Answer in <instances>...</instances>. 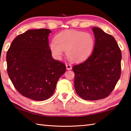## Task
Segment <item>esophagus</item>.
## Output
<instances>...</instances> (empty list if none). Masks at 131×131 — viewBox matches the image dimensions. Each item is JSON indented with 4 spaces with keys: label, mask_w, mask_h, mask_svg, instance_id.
I'll list each match as a JSON object with an SVG mask.
<instances>
[{
    "label": "esophagus",
    "mask_w": 131,
    "mask_h": 131,
    "mask_svg": "<svg viewBox=\"0 0 131 131\" xmlns=\"http://www.w3.org/2000/svg\"><path fill=\"white\" fill-rule=\"evenodd\" d=\"M66 68H67V70H71L72 68V66L70 64H66Z\"/></svg>",
    "instance_id": "1"
}]
</instances>
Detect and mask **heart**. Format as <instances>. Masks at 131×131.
I'll return each instance as SVG.
<instances>
[{
    "label": "heart",
    "mask_w": 131,
    "mask_h": 131,
    "mask_svg": "<svg viewBox=\"0 0 131 131\" xmlns=\"http://www.w3.org/2000/svg\"><path fill=\"white\" fill-rule=\"evenodd\" d=\"M95 39L91 34L75 30H68L58 34L54 41L49 43V49L56 59L60 60L63 51L71 61L81 62L88 58L95 47Z\"/></svg>",
    "instance_id": "1"
}]
</instances>
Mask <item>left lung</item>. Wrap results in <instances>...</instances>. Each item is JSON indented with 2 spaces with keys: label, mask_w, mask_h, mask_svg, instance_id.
Masks as SVG:
<instances>
[{
  "label": "left lung",
  "mask_w": 131,
  "mask_h": 131,
  "mask_svg": "<svg viewBox=\"0 0 131 131\" xmlns=\"http://www.w3.org/2000/svg\"><path fill=\"white\" fill-rule=\"evenodd\" d=\"M93 51L86 60L75 65L74 86L77 93L86 100L107 97L121 75V51L115 38L98 27Z\"/></svg>",
  "instance_id": "left-lung-1"
}]
</instances>
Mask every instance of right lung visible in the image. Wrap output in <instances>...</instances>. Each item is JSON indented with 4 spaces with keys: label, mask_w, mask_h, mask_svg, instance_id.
<instances>
[{
    "label": "right lung",
    "mask_w": 131,
    "mask_h": 131,
    "mask_svg": "<svg viewBox=\"0 0 131 131\" xmlns=\"http://www.w3.org/2000/svg\"><path fill=\"white\" fill-rule=\"evenodd\" d=\"M49 29H29L13 40L7 52L8 75L23 96L42 101L54 93L65 64L53 59L49 49Z\"/></svg>",
    "instance_id": "1"
}]
</instances>
